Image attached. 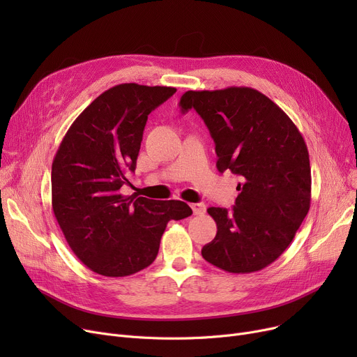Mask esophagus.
<instances>
[{
    "mask_svg": "<svg viewBox=\"0 0 357 357\" xmlns=\"http://www.w3.org/2000/svg\"><path fill=\"white\" fill-rule=\"evenodd\" d=\"M191 208H192L195 215H202V214H205V210H207V207H205V204H202V202L191 204Z\"/></svg>",
    "mask_w": 357,
    "mask_h": 357,
    "instance_id": "esophagus-1",
    "label": "esophagus"
}]
</instances>
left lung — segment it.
Masks as SVG:
<instances>
[{
	"label": "left lung",
	"instance_id": "1",
	"mask_svg": "<svg viewBox=\"0 0 357 357\" xmlns=\"http://www.w3.org/2000/svg\"><path fill=\"white\" fill-rule=\"evenodd\" d=\"M179 105L194 108L207 124L218 171L241 179L231 211L207 210L217 234L202 248V257L230 273L269 266L310 210L311 167L303 135L282 108L249 86L186 91Z\"/></svg>",
	"mask_w": 357,
	"mask_h": 357
}]
</instances>
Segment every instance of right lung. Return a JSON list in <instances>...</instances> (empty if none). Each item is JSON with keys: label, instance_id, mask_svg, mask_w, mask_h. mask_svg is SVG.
<instances>
[{"label": "right lung", "instance_id": "add662e5", "mask_svg": "<svg viewBox=\"0 0 357 357\" xmlns=\"http://www.w3.org/2000/svg\"><path fill=\"white\" fill-rule=\"evenodd\" d=\"M172 86L120 84L72 123L52 163V208L72 252L92 272L120 278L152 265L171 220L190 217L183 201L123 195L135 172L147 116Z\"/></svg>", "mask_w": 357, "mask_h": 357}]
</instances>
